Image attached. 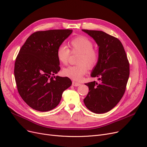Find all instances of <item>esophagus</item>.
Wrapping results in <instances>:
<instances>
[{
	"instance_id": "34e87169",
	"label": "esophagus",
	"mask_w": 147,
	"mask_h": 147,
	"mask_svg": "<svg viewBox=\"0 0 147 147\" xmlns=\"http://www.w3.org/2000/svg\"><path fill=\"white\" fill-rule=\"evenodd\" d=\"M80 83H78V82H74V81H73V82H72V85L73 86H79V85H80Z\"/></svg>"
}]
</instances>
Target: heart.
I'll use <instances>...</instances> for the list:
<instances>
[{
	"label": "heart",
	"instance_id": "heart-1",
	"mask_svg": "<svg viewBox=\"0 0 147 147\" xmlns=\"http://www.w3.org/2000/svg\"><path fill=\"white\" fill-rule=\"evenodd\" d=\"M72 53L79 52L76 65L64 68L63 74L74 80H79L85 74L89 68H93L98 63L99 53L93 48L92 42L85 36H77L69 43ZM70 50L66 46L61 45L57 51V58L59 63L64 65L67 64L70 56Z\"/></svg>",
	"mask_w": 147,
	"mask_h": 147
}]
</instances>
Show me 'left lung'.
<instances>
[{
	"label": "left lung",
	"mask_w": 147,
	"mask_h": 147,
	"mask_svg": "<svg viewBox=\"0 0 147 147\" xmlns=\"http://www.w3.org/2000/svg\"><path fill=\"white\" fill-rule=\"evenodd\" d=\"M99 46V60L91 77L99 78L85 83L89 92L83 99L92 112L105 113L116 105L124 95L129 77V63L121 42L102 31L82 30Z\"/></svg>",
	"instance_id": "left-lung-1"
}]
</instances>
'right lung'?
I'll return each instance as SVG.
<instances>
[{
	"mask_svg": "<svg viewBox=\"0 0 147 147\" xmlns=\"http://www.w3.org/2000/svg\"><path fill=\"white\" fill-rule=\"evenodd\" d=\"M72 30L38 31L31 34L15 59L14 76L18 93L33 109L48 111L59 103L71 85L67 77L54 76L60 70L58 48Z\"/></svg>",
	"mask_w": 147,
	"mask_h": 147,
	"instance_id": "obj_1",
	"label": "right lung"
}]
</instances>
